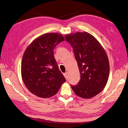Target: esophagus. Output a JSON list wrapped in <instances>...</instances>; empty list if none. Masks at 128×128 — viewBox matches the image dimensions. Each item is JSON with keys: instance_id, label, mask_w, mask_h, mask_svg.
Returning <instances> with one entry per match:
<instances>
[{"instance_id": "esophagus-1", "label": "esophagus", "mask_w": 128, "mask_h": 128, "mask_svg": "<svg viewBox=\"0 0 128 128\" xmlns=\"http://www.w3.org/2000/svg\"><path fill=\"white\" fill-rule=\"evenodd\" d=\"M64 77L65 78H66V80L68 79V72H65V73H64Z\"/></svg>"}]
</instances>
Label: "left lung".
Returning a JSON list of instances; mask_svg holds the SVG:
<instances>
[{
  "label": "left lung",
  "instance_id": "8db88e82",
  "mask_svg": "<svg viewBox=\"0 0 128 128\" xmlns=\"http://www.w3.org/2000/svg\"><path fill=\"white\" fill-rule=\"evenodd\" d=\"M65 38L72 47L81 75L78 84L71 88L78 96L90 99L100 93L108 82V56L99 41L87 32L68 34Z\"/></svg>",
  "mask_w": 128,
  "mask_h": 128
}]
</instances>
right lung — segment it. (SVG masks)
<instances>
[{"label":"right lung","instance_id":"right-lung-1","mask_svg":"<svg viewBox=\"0 0 128 128\" xmlns=\"http://www.w3.org/2000/svg\"><path fill=\"white\" fill-rule=\"evenodd\" d=\"M64 41L60 34H44L30 44L24 53L21 75L26 87L32 94L42 98L51 97L66 81L59 70L53 50Z\"/></svg>","mask_w":128,"mask_h":128}]
</instances>
